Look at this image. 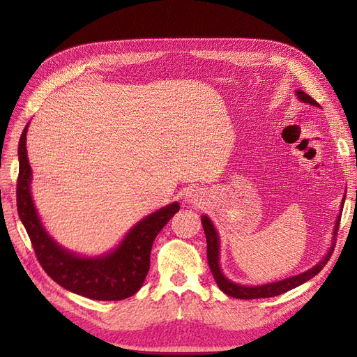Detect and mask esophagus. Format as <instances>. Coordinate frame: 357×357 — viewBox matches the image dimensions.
Masks as SVG:
<instances>
[{
  "label": "esophagus",
  "instance_id": "obj_1",
  "mask_svg": "<svg viewBox=\"0 0 357 357\" xmlns=\"http://www.w3.org/2000/svg\"><path fill=\"white\" fill-rule=\"evenodd\" d=\"M202 192L199 189H189L186 192V201L190 204H199L202 201Z\"/></svg>",
  "mask_w": 357,
  "mask_h": 357
}]
</instances>
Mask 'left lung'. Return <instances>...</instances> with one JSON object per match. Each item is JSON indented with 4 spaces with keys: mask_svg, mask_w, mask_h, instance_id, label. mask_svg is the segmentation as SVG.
<instances>
[{
    "mask_svg": "<svg viewBox=\"0 0 357 357\" xmlns=\"http://www.w3.org/2000/svg\"><path fill=\"white\" fill-rule=\"evenodd\" d=\"M296 96L302 101L307 102L311 105L319 107V102L311 98L310 95H307L304 91H296ZM344 204V201H342ZM340 219H341V211L337 219V223H335V229H333V243L329 248L328 255L321 259V261L312 266L308 271L289 277L284 280H280V282L275 283H268V284H262V286H243V284H236L231 280L226 278L222 273V269L219 266V248H220V243H219V235L218 231H215L213 222L207 218V215H202L201 222H202V228L205 232V238H207V259H208V266L211 269V274L218 283L219 289L223 291V294L229 295L232 298L236 299H257V298H273L277 295L286 294L287 290L295 289L298 286H301L302 283L308 282L310 278H312L314 275H317L321 268L328 264V261L331 259V255L333 252V245H335V238H337V232H338V226H340Z\"/></svg>",
    "mask_w": 357,
    "mask_h": 357,
    "instance_id": "1",
    "label": "left lung"
}]
</instances>
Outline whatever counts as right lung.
<instances>
[{
    "mask_svg": "<svg viewBox=\"0 0 357 357\" xmlns=\"http://www.w3.org/2000/svg\"><path fill=\"white\" fill-rule=\"evenodd\" d=\"M29 125V123H28ZM25 126L19 139L17 213L36 256L47 275L73 294L96 301H122L139 290L150 268V252L160 229L180 205L172 202L139 220L113 252L98 257H82L61 247L43 228L31 197V165L26 155Z\"/></svg>",
    "mask_w": 357,
    "mask_h": 357,
    "instance_id": "1",
    "label": "right lung"
}]
</instances>
